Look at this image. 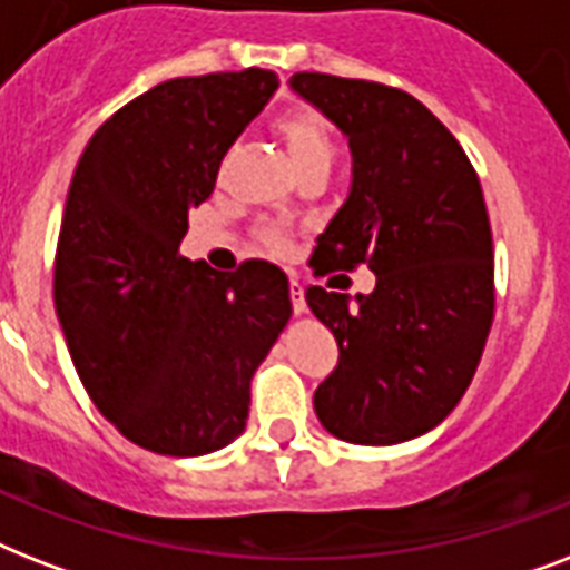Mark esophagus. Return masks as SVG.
I'll return each mask as SVG.
<instances>
[{
    "instance_id": "obj_1",
    "label": "esophagus",
    "mask_w": 570,
    "mask_h": 570,
    "mask_svg": "<svg viewBox=\"0 0 570 570\" xmlns=\"http://www.w3.org/2000/svg\"><path fill=\"white\" fill-rule=\"evenodd\" d=\"M289 298H293V311L295 313H304L307 311V302H304V286L298 281H289Z\"/></svg>"
}]
</instances>
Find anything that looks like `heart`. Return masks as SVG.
<instances>
[{
    "label": "heart",
    "instance_id": "b5f03b06",
    "mask_svg": "<svg viewBox=\"0 0 570 570\" xmlns=\"http://www.w3.org/2000/svg\"><path fill=\"white\" fill-rule=\"evenodd\" d=\"M277 132L284 138L289 159H293L298 174L307 171V168H331L334 156H337V141L331 136L328 124L311 109L284 115L281 124H277ZM257 236L272 254H286L289 250V236L275 224H263Z\"/></svg>",
    "mask_w": 570,
    "mask_h": 570
}]
</instances>
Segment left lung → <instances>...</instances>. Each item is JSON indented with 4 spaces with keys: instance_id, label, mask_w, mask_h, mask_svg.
Segmentation results:
<instances>
[{
    "instance_id": "8db88e82",
    "label": "left lung",
    "mask_w": 570,
    "mask_h": 570,
    "mask_svg": "<svg viewBox=\"0 0 570 570\" xmlns=\"http://www.w3.org/2000/svg\"><path fill=\"white\" fill-rule=\"evenodd\" d=\"M304 100L348 136L355 183L311 254L313 275L375 272V289H307L340 346L313 393L340 441L384 446L459 405L494 322V245L476 168L411 94L366 79L295 73Z\"/></svg>"
}]
</instances>
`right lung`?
I'll use <instances>...</instances> for the list:
<instances>
[{"instance_id": "obj_1", "label": "right lung", "mask_w": 570, "mask_h": 570, "mask_svg": "<svg viewBox=\"0 0 570 570\" xmlns=\"http://www.w3.org/2000/svg\"><path fill=\"white\" fill-rule=\"evenodd\" d=\"M277 91L275 70L183 76L129 100L85 147L67 191L52 298L88 396L127 441L204 455L242 434L250 375L293 304L266 259H186L189 209Z\"/></svg>"}]
</instances>
